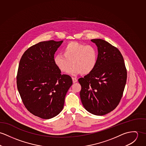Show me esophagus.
Listing matches in <instances>:
<instances>
[{"mask_svg": "<svg viewBox=\"0 0 146 146\" xmlns=\"http://www.w3.org/2000/svg\"><path fill=\"white\" fill-rule=\"evenodd\" d=\"M72 80H73V83H76V82H77V79L76 78L73 77V78H72Z\"/></svg>", "mask_w": 146, "mask_h": 146, "instance_id": "obj_1", "label": "esophagus"}]
</instances>
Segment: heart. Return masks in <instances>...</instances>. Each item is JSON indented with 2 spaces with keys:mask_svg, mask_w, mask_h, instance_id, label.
<instances>
[{
  "mask_svg": "<svg viewBox=\"0 0 146 146\" xmlns=\"http://www.w3.org/2000/svg\"><path fill=\"white\" fill-rule=\"evenodd\" d=\"M97 58L98 52L95 46L70 42L65 45L63 54L54 56V63L62 72H67L73 65L70 74L87 75L95 68Z\"/></svg>",
  "mask_w": 146,
  "mask_h": 146,
  "instance_id": "obj_1",
  "label": "heart"
}]
</instances>
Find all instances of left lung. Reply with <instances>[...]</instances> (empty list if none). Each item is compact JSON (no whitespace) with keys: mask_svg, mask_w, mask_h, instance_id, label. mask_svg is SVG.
I'll return each instance as SVG.
<instances>
[{"mask_svg":"<svg viewBox=\"0 0 146 146\" xmlns=\"http://www.w3.org/2000/svg\"><path fill=\"white\" fill-rule=\"evenodd\" d=\"M97 47L94 70L78 79L83 106L90 113L104 115L114 110L122 97L127 72L120 51L102 39H92Z\"/></svg>","mask_w":146,"mask_h":146,"instance_id":"8db88e82","label":"left lung"}]
</instances>
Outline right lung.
Masks as SVG:
<instances>
[{"label": "right lung", "instance_id": "right-lung-1", "mask_svg": "<svg viewBox=\"0 0 146 146\" xmlns=\"http://www.w3.org/2000/svg\"><path fill=\"white\" fill-rule=\"evenodd\" d=\"M63 42H40L24 52L19 63L17 86L22 102L28 111L42 119H51L62 111L72 85L70 76L62 74L54 63Z\"/></svg>", "mask_w": 146, "mask_h": 146}]
</instances>
